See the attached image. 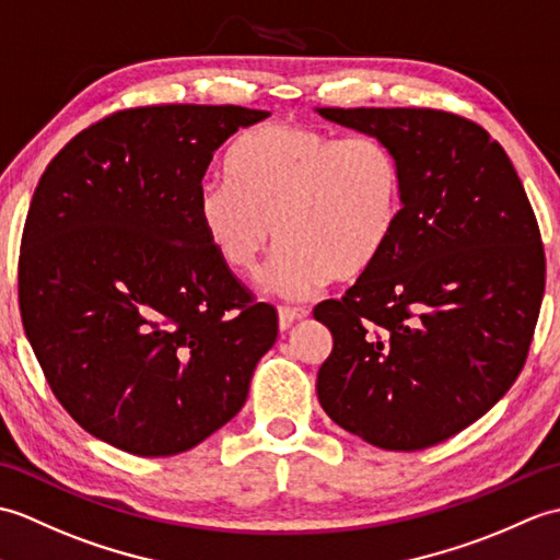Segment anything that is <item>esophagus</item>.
<instances>
[{
	"label": "esophagus",
	"mask_w": 560,
	"mask_h": 560,
	"mask_svg": "<svg viewBox=\"0 0 560 560\" xmlns=\"http://www.w3.org/2000/svg\"><path fill=\"white\" fill-rule=\"evenodd\" d=\"M308 312L304 306H280L278 308V320H280V328H290L294 320L304 318Z\"/></svg>",
	"instance_id": "esophagus-1"
}]
</instances>
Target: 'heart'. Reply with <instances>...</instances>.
I'll return each instance as SVG.
<instances>
[{
  "mask_svg": "<svg viewBox=\"0 0 560 560\" xmlns=\"http://www.w3.org/2000/svg\"><path fill=\"white\" fill-rule=\"evenodd\" d=\"M225 170L230 182H208L196 196L203 237L240 276L282 240L260 288L288 300H306L328 276H359L400 222L402 170L376 139L264 124L230 148Z\"/></svg>",
  "mask_w": 560,
  "mask_h": 560,
  "instance_id": "heart-1",
  "label": "heart"
}]
</instances>
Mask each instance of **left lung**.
Listing matches in <instances>:
<instances>
[{
    "mask_svg": "<svg viewBox=\"0 0 560 560\" xmlns=\"http://www.w3.org/2000/svg\"><path fill=\"white\" fill-rule=\"evenodd\" d=\"M385 143L402 170L393 240L340 302L316 378L326 415L385 451L475 424L525 366L544 296L537 218L499 141L441 109L316 107Z\"/></svg>",
    "mask_w": 560,
    "mask_h": 560,
    "instance_id": "1",
    "label": "left lung"
}]
</instances>
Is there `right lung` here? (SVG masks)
Masks as SVG:
<instances>
[{
    "label": "right lung",
    "mask_w": 560,
    "mask_h": 560,
    "mask_svg": "<svg viewBox=\"0 0 560 560\" xmlns=\"http://www.w3.org/2000/svg\"><path fill=\"white\" fill-rule=\"evenodd\" d=\"M270 117L237 105L117 112L71 139L23 228V330L49 388L119 451L194 448L240 412L276 308L208 246L196 196L218 148Z\"/></svg>",
    "instance_id": "1"
}]
</instances>
